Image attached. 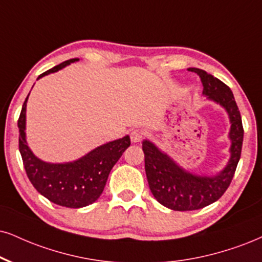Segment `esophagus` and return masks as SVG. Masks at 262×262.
I'll return each instance as SVG.
<instances>
[{
  "label": "esophagus",
  "instance_id": "obj_1",
  "mask_svg": "<svg viewBox=\"0 0 262 262\" xmlns=\"http://www.w3.org/2000/svg\"><path fill=\"white\" fill-rule=\"evenodd\" d=\"M130 137H131V141L134 142V143H137V142H141L142 140H143L144 132L142 130H138V128H135V130H132L130 132Z\"/></svg>",
  "mask_w": 262,
  "mask_h": 262
}]
</instances>
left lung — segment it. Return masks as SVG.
<instances>
[{"mask_svg":"<svg viewBox=\"0 0 262 262\" xmlns=\"http://www.w3.org/2000/svg\"><path fill=\"white\" fill-rule=\"evenodd\" d=\"M190 72L195 73L202 80L203 95L220 103L230 115L231 159L219 175L195 176L177 166L149 141H143L142 149L150 192L160 204L176 211L198 210L220 199L231 185L243 146L244 130L241 112L230 87L205 70L193 68Z\"/></svg>","mask_w":262,"mask_h":262,"instance_id":"obj_1","label":"left lung"}]
</instances>
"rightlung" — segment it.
<instances>
[{
    "label": "right lung",
    "mask_w": 262,
    "mask_h": 262,
    "mask_svg": "<svg viewBox=\"0 0 262 262\" xmlns=\"http://www.w3.org/2000/svg\"><path fill=\"white\" fill-rule=\"evenodd\" d=\"M75 60L79 59L74 58L66 60L41 74L38 79L50 73L58 72ZM28 97L18 119L19 150L32 186L54 204L66 208H82L95 203L104 189L113 166L120 159L127 147H130V137L125 136L120 140L103 144L74 163H45L32 154L25 141V111Z\"/></svg>",
    "instance_id": "add662e5"
}]
</instances>
